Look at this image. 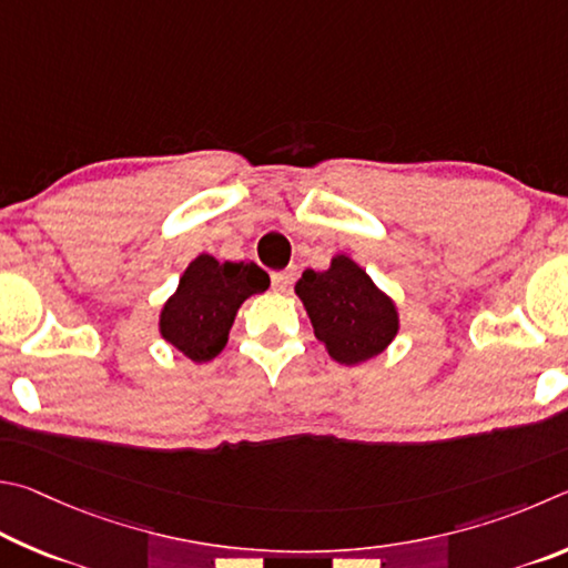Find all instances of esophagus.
I'll return each mask as SVG.
<instances>
[{"instance_id": "34e87169", "label": "esophagus", "mask_w": 568, "mask_h": 568, "mask_svg": "<svg viewBox=\"0 0 568 568\" xmlns=\"http://www.w3.org/2000/svg\"><path fill=\"white\" fill-rule=\"evenodd\" d=\"M292 282H294V268H282V272L272 274V286L276 292H286Z\"/></svg>"}]
</instances>
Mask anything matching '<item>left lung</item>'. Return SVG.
Here are the masks:
<instances>
[{
	"instance_id": "1",
	"label": "left lung",
	"mask_w": 568,
	"mask_h": 568,
	"mask_svg": "<svg viewBox=\"0 0 568 568\" xmlns=\"http://www.w3.org/2000/svg\"><path fill=\"white\" fill-rule=\"evenodd\" d=\"M296 294L310 312L316 339L339 364H359L382 354L399 329L389 296L344 254L334 256L326 272L306 268Z\"/></svg>"
}]
</instances>
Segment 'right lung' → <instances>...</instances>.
<instances>
[{"label": "right lung", "mask_w": 568, "mask_h": 568, "mask_svg": "<svg viewBox=\"0 0 568 568\" xmlns=\"http://www.w3.org/2000/svg\"><path fill=\"white\" fill-rule=\"evenodd\" d=\"M268 274L254 262H216L202 254L186 266L179 290L164 304V339L192 362H209L224 349L236 310L246 296L264 292Z\"/></svg>", "instance_id": "obj_1"}]
</instances>
